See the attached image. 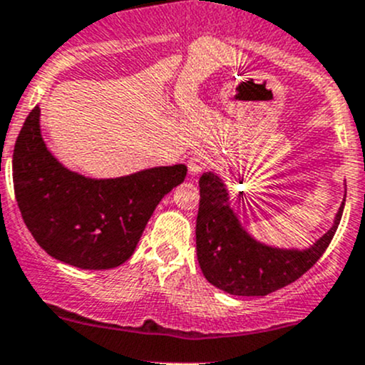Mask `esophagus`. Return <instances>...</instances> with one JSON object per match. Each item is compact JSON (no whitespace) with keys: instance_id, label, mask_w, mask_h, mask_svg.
Instances as JSON below:
<instances>
[{"instance_id":"34e87169","label":"esophagus","mask_w":365,"mask_h":365,"mask_svg":"<svg viewBox=\"0 0 365 365\" xmlns=\"http://www.w3.org/2000/svg\"><path fill=\"white\" fill-rule=\"evenodd\" d=\"M210 164H212V157H210L208 153H206V152H197V153H194V155L190 157V160H189V171H190V175H192V176L199 175V173L205 171L206 168L210 166Z\"/></svg>"}]
</instances>
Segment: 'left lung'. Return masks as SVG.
Returning a JSON list of instances; mask_svg holds the SVG:
<instances>
[{"label": "left lung", "mask_w": 365, "mask_h": 365, "mask_svg": "<svg viewBox=\"0 0 365 365\" xmlns=\"http://www.w3.org/2000/svg\"><path fill=\"white\" fill-rule=\"evenodd\" d=\"M195 248L202 274L212 285L232 295H267L301 278L317 264L334 237L343 215L312 248L278 250L252 240L227 205V190L213 175L199 178Z\"/></svg>", "instance_id": "8db88e82"}]
</instances>
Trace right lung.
<instances>
[{
	"label": "right lung",
	"mask_w": 365,
	"mask_h": 365,
	"mask_svg": "<svg viewBox=\"0 0 365 365\" xmlns=\"http://www.w3.org/2000/svg\"><path fill=\"white\" fill-rule=\"evenodd\" d=\"M187 166L92 180L57 163L31 110L14 148V190L24 224L53 259L80 269H112L133 255L148 218Z\"/></svg>",
	"instance_id": "obj_1"
}]
</instances>
